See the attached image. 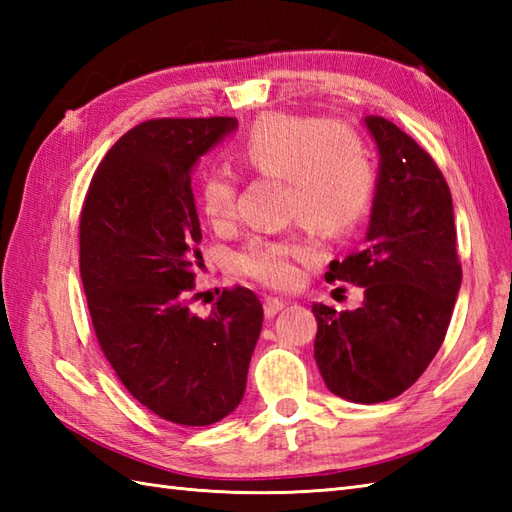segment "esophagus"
<instances>
[{
	"instance_id": "34e87169",
	"label": "esophagus",
	"mask_w": 512,
	"mask_h": 512,
	"mask_svg": "<svg viewBox=\"0 0 512 512\" xmlns=\"http://www.w3.org/2000/svg\"><path fill=\"white\" fill-rule=\"evenodd\" d=\"M286 308V301H281V299H273V297H268L266 301H264V312H266V317L270 319V317H275V314L279 312V310H284Z\"/></svg>"
}]
</instances>
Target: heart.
<instances>
[{"instance_id":"1","label":"heart","mask_w":512,"mask_h":512,"mask_svg":"<svg viewBox=\"0 0 512 512\" xmlns=\"http://www.w3.org/2000/svg\"><path fill=\"white\" fill-rule=\"evenodd\" d=\"M233 156L257 176L286 180L288 215L323 233L352 228L372 202V158L361 136L343 123L270 112L237 138ZM198 204L215 228L233 224L237 182L231 173H204L198 182ZM314 253V246L301 237H257L235 257V268L264 286L288 288L299 277L297 262H308Z\"/></svg>"}]
</instances>
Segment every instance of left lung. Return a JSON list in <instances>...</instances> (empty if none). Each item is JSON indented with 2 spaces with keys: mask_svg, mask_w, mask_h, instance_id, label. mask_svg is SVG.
Returning a JSON list of instances; mask_svg holds the SVG:
<instances>
[{
  "mask_svg": "<svg viewBox=\"0 0 512 512\" xmlns=\"http://www.w3.org/2000/svg\"><path fill=\"white\" fill-rule=\"evenodd\" d=\"M380 169L361 250L330 262L328 281L365 288L361 308L314 303V358L332 394L363 405L400 396L447 336L462 264L453 200L433 158L383 116H367Z\"/></svg>",
  "mask_w": 512,
  "mask_h": 512,
  "instance_id": "1",
  "label": "left lung"
}]
</instances>
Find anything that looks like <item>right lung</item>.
Wrapping results in <instances>:
<instances>
[{
	"label": "right lung",
	"mask_w": 512,
	"mask_h": 512,
	"mask_svg": "<svg viewBox=\"0 0 512 512\" xmlns=\"http://www.w3.org/2000/svg\"><path fill=\"white\" fill-rule=\"evenodd\" d=\"M235 118H154L101 160L79 224L81 281L101 350L140 405L184 427L226 418L244 398L264 308L224 288L191 312L202 242L191 171Z\"/></svg>",
	"instance_id": "obj_1"
}]
</instances>
